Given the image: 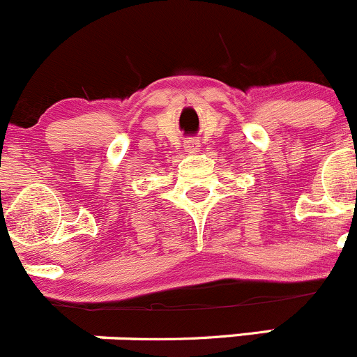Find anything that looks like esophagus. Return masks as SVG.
Returning a JSON list of instances; mask_svg holds the SVG:
<instances>
[{"mask_svg": "<svg viewBox=\"0 0 357 357\" xmlns=\"http://www.w3.org/2000/svg\"><path fill=\"white\" fill-rule=\"evenodd\" d=\"M198 147H199L198 142H189V144H188V149H191V151H196Z\"/></svg>", "mask_w": 357, "mask_h": 357, "instance_id": "1", "label": "esophagus"}]
</instances>
